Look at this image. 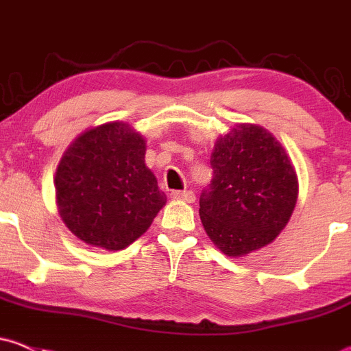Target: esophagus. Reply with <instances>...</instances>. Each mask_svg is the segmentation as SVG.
<instances>
[{"label":"esophagus","mask_w":351,"mask_h":351,"mask_svg":"<svg viewBox=\"0 0 351 351\" xmlns=\"http://www.w3.org/2000/svg\"><path fill=\"white\" fill-rule=\"evenodd\" d=\"M171 198H175V200H182V202H186V204H192V202H195V193L192 192V190H183V192H171Z\"/></svg>","instance_id":"obj_1"}]
</instances>
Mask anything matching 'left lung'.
<instances>
[{"label": "left lung", "instance_id": "obj_1", "mask_svg": "<svg viewBox=\"0 0 351 351\" xmlns=\"http://www.w3.org/2000/svg\"><path fill=\"white\" fill-rule=\"evenodd\" d=\"M214 176L200 195V219L224 254L244 256L280 234L297 202V176L282 144L267 129L239 123L219 137Z\"/></svg>", "mask_w": 351, "mask_h": 351}]
</instances>
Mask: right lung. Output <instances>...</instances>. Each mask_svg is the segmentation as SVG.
Here are the masks:
<instances>
[{
  "mask_svg": "<svg viewBox=\"0 0 351 351\" xmlns=\"http://www.w3.org/2000/svg\"><path fill=\"white\" fill-rule=\"evenodd\" d=\"M144 156V137L123 122L93 127L67 147L54 183L59 214L76 238L119 251L149 229L166 195Z\"/></svg>",
  "mask_w": 351,
  "mask_h": 351,
  "instance_id": "right-lung-1",
  "label": "right lung"
}]
</instances>
